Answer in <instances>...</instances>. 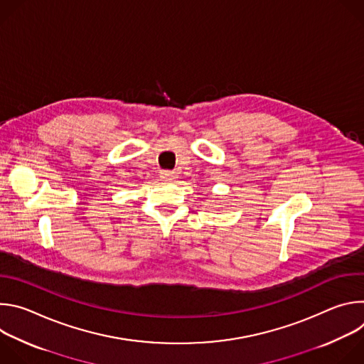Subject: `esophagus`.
<instances>
[{"label": "esophagus", "mask_w": 364, "mask_h": 364, "mask_svg": "<svg viewBox=\"0 0 364 364\" xmlns=\"http://www.w3.org/2000/svg\"><path fill=\"white\" fill-rule=\"evenodd\" d=\"M160 177L163 178V180H174V173L173 171H168V170H166V171H161V174H160Z\"/></svg>", "instance_id": "obj_1"}]
</instances>
